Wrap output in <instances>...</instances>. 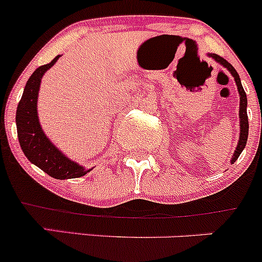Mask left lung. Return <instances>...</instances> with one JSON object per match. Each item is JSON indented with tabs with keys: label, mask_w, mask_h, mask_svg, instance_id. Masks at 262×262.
I'll return each instance as SVG.
<instances>
[{
	"label": "left lung",
	"mask_w": 262,
	"mask_h": 262,
	"mask_svg": "<svg viewBox=\"0 0 262 262\" xmlns=\"http://www.w3.org/2000/svg\"><path fill=\"white\" fill-rule=\"evenodd\" d=\"M209 57H212L214 60H215L216 63H219V64L223 66L224 68H227V70L229 71V73H231L232 76H233L234 81H236V84H237V89H238V94H239V141H238V144H237L236 147V150H234L233 156H232V160H231V163H234L236 162L237 158L239 157V155L242 153V150L245 149L246 147V143H247V138H248V118H247V96H246V92L244 90V87H242V83H241V80H239V76L238 73H237V71L234 70L233 66L231 64V63L227 62L224 58L219 57L218 54H209Z\"/></svg>",
	"instance_id": "8db88e82"
}]
</instances>
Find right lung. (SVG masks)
Instances as JSON below:
<instances>
[{
  "label": "right lung",
  "instance_id": "add662e5",
  "mask_svg": "<svg viewBox=\"0 0 262 262\" xmlns=\"http://www.w3.org/2000/svg\"><path fill=\"white\" fill-rule=\"evenodd\" d=\"M59 57L60 55H57L48 64L36 68L35 72L26 82L24 94L17 105L16 126L20 147L28 160L52 178L64 180L81 178L90 172L91 168L87 170L80 163L63 155L49 141L39 123L38 96L41 78L44 73L54 66Z\"/></svg>",
  "mask_w": 262,
  "mask_h": 262
}]
</instances>
